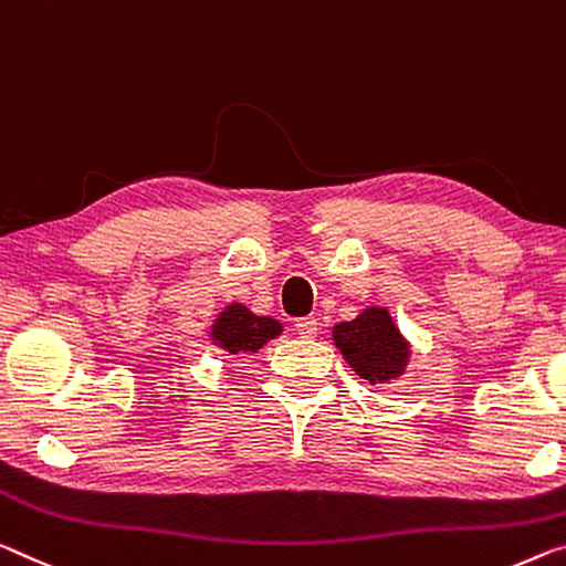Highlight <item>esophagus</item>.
Returning a JSON list of instances; mask_svg holds the SVG:
<instances>
[{"mask_svg":"<svg viewBox=\"0 0 566 566\" xmlns=\"http://www.w3.org/2000/svg\"><path fill=\"white\" fill-rule=\"evenodd\" d=\"M294 329H297V335L304 339H315L319 332V322H317V317H302L294 322Z\"/></svg>","mask_w":566,"mask_h":566,"instance_id":"1","label":"esophagus"}]
</instances>
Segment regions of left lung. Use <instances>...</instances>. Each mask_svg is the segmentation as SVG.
Listing matches in <instances>:
<instances>
[{
	"label": "left lung",
	"mask_w": 566,
	"mask_h": 566,
	"mask_svg": "<svg viewBox=\"0 0 566 566\" xmlns=\"http://www.w3.org/2000/svg\"><path fill=\"white\" fill-rule=\"evenodd\" d=\"M332 337L349 367H355V373L365 380L385 382L398 378L406 367L408 345L388 310H365L357 319L332 329Z\"/></svg>",
	"instance_id": "8db88e82"
}]
</instances>
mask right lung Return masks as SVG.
<instances>
[{
	"instance_id": "1",
	"label": "right lung",
	"mask_w": 566,
	"mask_h": 566,
	"mask_svg": "<svg viewBox=\"0 0 566 566\" xmlns=\"http://www.w3.org/2000/svg\"><path fill=\"white\" fill-rule=\"evenodd\" d=\"M282 332V325L276 319L256 317L251 315L241 304H231L227 312H221V317L213 325L211 337L217 339L219 347L229 349L231 355L237 353H256L266 339L276 337Z\"/></svg>"
}]
</instances>
